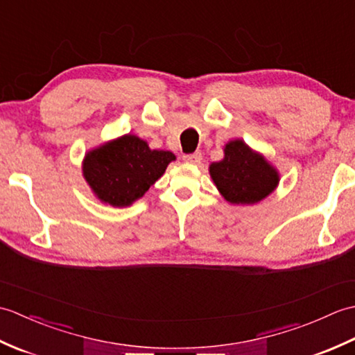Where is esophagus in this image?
Returning a JSON list of instances; mask_svg holds the SVG:
<instances>
[{
    "label": "esophagus",
    "instance_id": "34e87169",
    "mask_svg": "<svg viewBox=\"0 0 355 355\" xmlns=\"http://www.w3.org/2000/svg\"><path fill=\"white\" fill-rule=\"evenodd\" d=\"M183 160L186 162V163H191V164H200L201 163V160H202V155L200 154V153H193V154H186L184 157H183Z\"/></svg>",
    "mask_w": 355,
    "mask_h": 355
}]
</instances>
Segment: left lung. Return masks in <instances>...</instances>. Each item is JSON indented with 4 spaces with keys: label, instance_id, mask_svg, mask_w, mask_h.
Segmentation results:
<instances>
[{
    "label": "left lung",
    "instance_id": "8db88e82",
    "mask_svg": "<svg viewBox=\"0 0 355 355\" xmlns=\"http://www.w3.org/2000/svg\"><path fill=\"white\" fill-rule=\"evenodd\" d=\"M214 184L230 205H256L276 191L279 172L244 140L225 143L223 160L209 166Z\"/></svg>",
    "mask_w": 355,
    "mask_h": 355
}]
</instances>
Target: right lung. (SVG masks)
Returning a JSON list of instances; mask_svg holds the SVG:
<instances>
[{"label":"right lung","instance_id":"obj_1","mask_svg":"<svg viewBox=\"0 0 355 355\" xmlns=\"http://www.w3.org/2000/svg\"><path fill=\"white\" fill-rule=\"evenodd\" d=\"M175 158L171 150L150 149L146 140L125 134L88 150L82 175L96 198L112 207H128L148 192Z\"/></svg>","mask_w":355,"mask_h":355}]
</instances>
